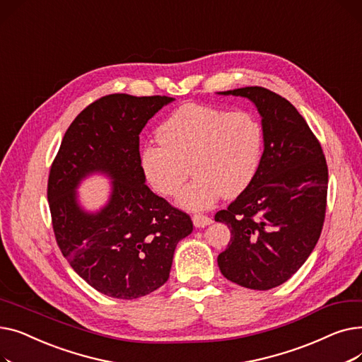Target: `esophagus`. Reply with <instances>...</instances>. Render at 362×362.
Returning a JSON list of instances; mask_svg holds the SVG:
<instances>
[{
  "instance_id": "obj_1",
  "label": "esophagus",
  "mask_w": 362,
  "mask_h": 362,
  "mask_svg": "<svg viewBox=\"0 0 362 362\" xmlns=\"http://www.w3.org/2000/svg\"><path fill=\"white\" fill-rule=\"evenodd\" d=\"M192 221H194V226L197 227V229H204V227L210 226L213 223V220L210 217L204 216V214H195L192 217Z\"/></svg>"
}]
</instances>
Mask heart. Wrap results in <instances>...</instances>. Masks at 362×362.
<instances>
[{"label":"heart","instance_id":"obj_1","mask_svg":"<svg viewBox=\"0 0 362 362\" xmlns=\"http://www.w3.org/2000/svg\"><path fill=\"white\" fill-rule=\"evenodd\" d=\"M157 135L160 144L141 149L144 175L158 194L173 197L191 165L195 177L177 204L192 211L210 208L221 194L233 198L243 192L257 175L264 149V130L254 114L202 104L179 107Z\"/></svg>","mask_w":362,"mask_h":362}]
</instances>
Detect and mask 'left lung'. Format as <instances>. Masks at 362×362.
I'll return each mask as SVG.
<instances>
[{"instance_id":"left-lung-1","label":"left lung","mask_w":362,"mask_h":362,"mask_svg":"<svg viewBox=\"0 0 362 362\" xmlns=\"http://www.w3.org/2000/svg\"><path fill=\"white\" fill-rule=\"evenodd\" d=\"M218 93L248 98L257 107L264 152L252 182L214 217L230 230L217 262L227 280L269 291L289 280L318 242L327 202L326 158L286 98L261 86Z\"/></svg>"}]
</instances>
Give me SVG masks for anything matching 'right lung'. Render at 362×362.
I'll use <instances>...</instances> for the list:
<instances>
[{"instance_id":"obj_1","label":"right lung","mask_w":362,"mask_h":362,"mask_svg":"<svg viewBox=\"0 0 362 362\" xmlns=\"http://www.w3.org/2000/svg\"><path fill=\"white\" fill-rule=\"evenodd\" d=\"M170 97L112 93L88 105L67 129L48 179L57 243L71 269L98 292L136 299L168 280L177 243L191 235L187 214L145 185L139 135ZM111 180L97 212L80 204L83 180Z\"/></svg>"}]
</instances>
